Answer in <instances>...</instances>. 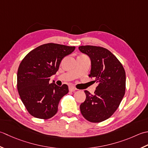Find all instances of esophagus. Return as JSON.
Masks as SVG:
<instances>
[{
	"label": "esophagus",
	"instance_id": "obj_1",
	"mask_svg": "<svg viewBox=\"0 0 148 148\" xmlns=\"http://www.w3.org/2000/svg\"><path fill=\"white\" fill-rule=\"evenodd\" d=\"M69 90H70V91L73 92V91H75V90H77V89H76V87H75V86H71L69 87Z\"/></svg>",
	"mask_w": 148,
	"mask_h": 148
}]
</instances>
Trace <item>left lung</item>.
Here are the masks:
<instances>
[{
    "label": "left lung",
    "mask_w": 148,
    "mask_h": 148,
    "mask_svg": "<svg viewBox=\"0 0 148 148\" xmlns=\"http://www.w3.org/2000/svg\"><path fill=\"white\" fill-rule=\"evenodd\" d=\"M78 49L91 59L89 77L98 83L94 95L84 91L86 98L80 105V112L89 121L100 123L113 115L125 94V69L117 57L103 47L86 45Z\"/></svg>",
    "instance_id": "8db88e82"
}]
</instances>
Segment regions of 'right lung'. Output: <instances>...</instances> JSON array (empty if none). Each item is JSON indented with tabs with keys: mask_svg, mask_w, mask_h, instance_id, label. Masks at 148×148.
<instances>
[{
	"mask_svg": "<svg viewBox=\"0 0 148 148\" xmlns=\"http://www.w3.org/2000/svg\"><path fill=\"white\" fill-rule=\"evenodd\" d=\"M75 47L49 43L36 48L20 62L17 73V89L27 110L36 118L48 119L57 112L61 99L68 94V86L50 84L63 57Z\"/></svg>",
	"mask_w": 148,
	"mask_h": 148,
	"instance_id": "1",
	"label": "right lung"
}]
</instances>
